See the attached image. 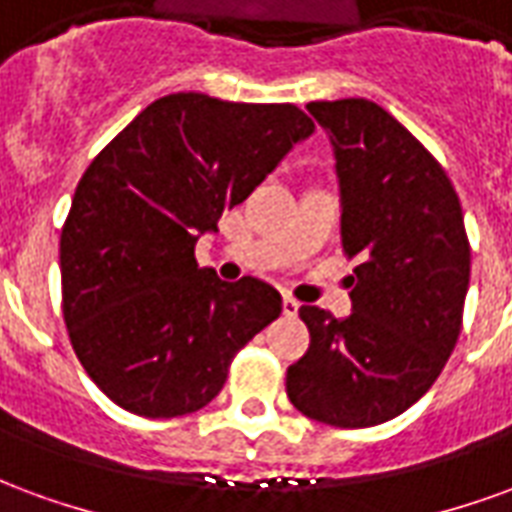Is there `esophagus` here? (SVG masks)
Instances as JSON below:
<instances>
[{
  "mask_svg": "<svg viewBox=\"0 0 512 512\" xmlns=\"http://www.w3.org/2000/svg\"><path fill=\"white\" fill-rule=\"evenodd\" d=\"M282 312H285L288 318H293V315L299 312V301L293 299V296H282Z\"/></svg>",
  "mask_w": 512,
  "mask_h": 512,
  "instance_id": "34e87169",
  "label": "esophagus"
}]
</instances>
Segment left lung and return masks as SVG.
I'll list each match as a JSON object with an SVG mask.
<instances>
[{
    "instance_id": "left-lung-1",
    "label": "left lung",
    "mask_w": 512,
    "mask_h": 512,
    "mask_svg": "<svg viewBox=\"0 0 512 512\" xmlns=\"http://www.w3.org/2000/svg\"><path fill=\"white\" fill-rule=\"evenodd\" d=\"M343 197V252L354 312L337 321L304 304L310 348L285 389L304 417L370 428L428 392L458 343L469 288L461 200L428 147L365 98L312 101Z\"/></svg>"
}]
</instances>
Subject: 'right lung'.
<instances>
[{"label": "right lung", "mask_w": 512, "mask_h": 512, "mask_svg": "<svg viewBox=\"0 0 512 512\" xmlns=\"http://www.w3.org/2000/svg\"><path fill=\"white\" fill-rule=\"evenodd\" d=\"M315 123L293 104L164 95L84 169L62 224V315L112 403L183 417L222 392L235 354L279 318L268 282H222L194 246Z\"/></svg>", "instance_id": "add662e5"}]
</instances>
